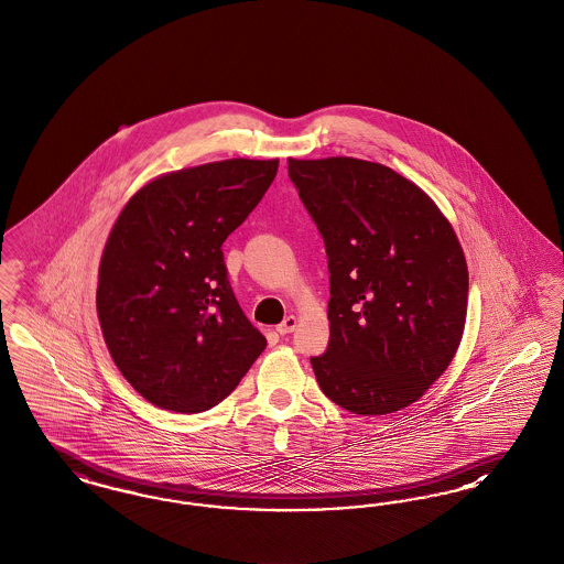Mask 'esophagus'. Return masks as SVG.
Masks as SVG:
<instances>
[{
  "mask_svg": "<svg viewBox=\"0 0 564 564\" xmlns=\"http://www.w3.org/2000/svg\"><path fill=\"white\" fill-rule=\"evenodd\" d=\"M295 325H297V318H295V316H285V318H283V323H279V325H276V334L288 336V334H292L293 329H295Z\"/></svg>",
  "mask_w": 564,
  "mask_h": 564,
  "instance_id": "esophagus-1",
  "label": "esophagus"
}]
</instances>
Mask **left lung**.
I'll list each match as a JSON object with an SVG mask.
<instances>
[{
	"mask_svg": "<svg viewBox=\"0 0 564 564\" xmlns=\"http://www.w3.org/2000/svg\"><path fill=\"white\" fill-rule=\"evenodd\" d=\"M329 258V346L313 357L325 397L357 415L415 403L466 327L468 264L438 205L382 163L288 159Z\"/></svg>",
	"mask_w": 564,
	"mask_h": 564,
	"instance_id": "1",
	"label": "left lung"
}]
</instances>
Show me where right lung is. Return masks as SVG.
<instances>
[{"label":"right lung","instance_id":"obj_1","mask_svg":"<svg viewBox=\"0 0 564 564\" xmlns=\"http://www.w3.org/2000/svg\"><path fill=\"white\" fill-rule=\"evenodd\" d=\"M279 159H225L161 174L119 212L96 311L121 376L149 403L207 411L267 348L226 281L223 243L276 176Z\"/></svg>","mask_w":564,"mask_h":564}]
</instances>
